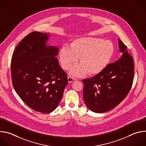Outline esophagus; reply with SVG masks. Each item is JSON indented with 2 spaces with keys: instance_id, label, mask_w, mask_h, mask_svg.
Segmentation results:
<instances>
[{
  "instance_id": "esophagus-1",
  "label": "esophagus",
  "mask_w": 146,
  "mask_h": 146,
  "mask_svg": "<svg viewBox=\"0 0 146 146\" xmlns=\"http://www.w3.org/2000/svg\"><path fill=\"white\" fill-rule=\"evenodd\" d=\"M68 82L70 83V82H73V81H76V79L74 78H73V77H69L68 78Z\"/></svg>"
}]
</instances>
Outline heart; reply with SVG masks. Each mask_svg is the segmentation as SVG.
Here are the masks:
<instances>
[{
  "label": "heart",
  "mask_w": 146,
  "mask_h": 146,
  "mask_svg": "<svg viewBox=\"0 0 146 146\" xmlns=\"http://www.w3.org/2000/svg\"><path fill=\"white\" fill-rule=\"evenodd\" d=\"M115 51L114 46L109 40L99 37H80L74 39L70 47L64 46L58 56L62 69L68 70L78 61L70 74L82 77L88 73L95 76L100 74L109 64Z\"/></svg>",
  "instance_id": "1"
}]
</instances>
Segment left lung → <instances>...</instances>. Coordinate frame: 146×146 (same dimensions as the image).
<instances>
[{
    "label": "left lung",
    "instance_id": "left-lung-1",
    "mask_svg": "<svg viewBox=\"0 0 146 146\" xmlns=\"http://www.w3.org/2000/svg\"><path fill=\"white\" fill-rule=\"evenodd\" d=\"M122 55L119 60L110 64L100 74L82 80L83 99L87 108L102 113L117 106L128 94L134 74L133 58L127 47L118 39Z\"/></svg>",
    "mask_w": 146,
    "mask_h": 146
}]
</instances>
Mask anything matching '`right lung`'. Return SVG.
Returning <instances> with one entry per match:
<instances>
[{
	"label": "right lung",
	"mask_w": 146,
	"mask_h": 146,
	"mask_svg": "<svg viewBox=\"0 0 146 146\" xmlns=\"http://www.w3.org/2000/svg\"><path fill=\"white\" fill-rule=\"evenodd\" d=\"M50 33L33 32L18 44L12 56L13 87L31 109L49 113L58 106L68 83L56 56L59 48L47 44Z\"/></svg>",
	"instance_id": "right-lung-1"
}]
</instances>
